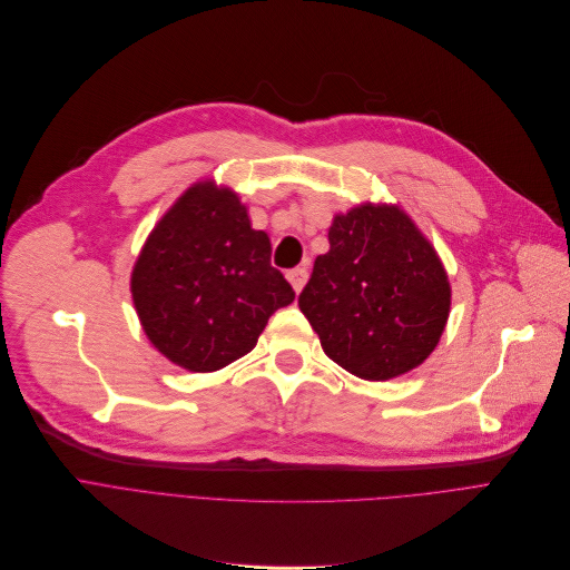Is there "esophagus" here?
<instances>
[{
    "label": "esophagus",
    "mask_w": 570,
    "mask_h": 570,
    "mask_svg": "<svg viewBox=\"0 0 570 570\" xmlns=\"http://www.w3.org/2000/svg\"><path fill=\"white\" fill-rule=\"evenodd\" d=\"M287 281L292 283L294 292L299 294L302 287L306 285V281H308V268H306V266H294V268H289V271H287Z\"/></svg>",
    "instance_id": "obj_1"
}]
</instances>
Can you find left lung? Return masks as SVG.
<instances>
[{
  "label": "left lung",
  "instance_id": "obj_1",
  "mask_svg": "<svg viewBox=\"0 0 570 570\" xmlns=\"http://www.w3.org/2000/svg\"><path fill=\"white\" fill-rule=\"evenodd\" d=\"M299 308L330 360L364 381H390L436 347L450 283L409 215L368 204L336 215Z\"/></svg>",
  "mask_w": 570,
  "mask_h": 570
}]
</instances>
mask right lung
Here are the masks:
<instances>
[{"mask_svg": "<svg viewBox=\"0 0 570 570\" xmlns=\"http://www.w3.org/2000/svg\"><path fill=\"white\" fill-rule=\"evenodd\" d=\"M131 296L161 355L206 373L248 355L294 289L271 266V240L250 227L236 195L199 183L148 236Z\"/></svg>", "mask_w": 570, "mask_h": 570, "instance_id": "add662e5", "label": "right lung"}]
</instances>
